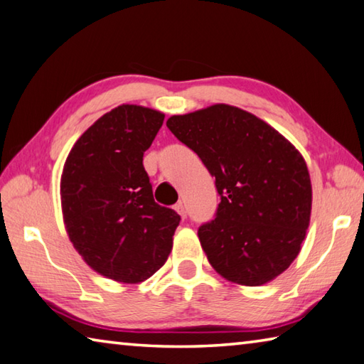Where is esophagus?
<instances>
[{"label":"esophagus","instance_id":"obj_1","mask_svg":"<svg viewBox=\"0 0 364 364\" xmlns=\"http://www.w3.org/2000/svg\"><path fill=\"white\" fill-rule=\"evenodd\" d=\"M175 210L178 211V213H180V216L183 218H186V210H184V205H183V202H178L176 205H175Z\"/></svg>","mask_w":364,"mask_h":364}]
</instances>
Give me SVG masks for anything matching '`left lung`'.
I'll list each match as a JSON object with an SVG mask.
<instances>
[{
  "instance_id": "8db88e82",
  "label": "left lung",
  "mask_w": 364,
  "mask_h": 364,
  "mask_svg": "<svg viewBox=\"0 0 364 364\" xmlns=\"http://www.w3.org/2000/svg\"><path fill=\"white\" fill-rule=\"evenodd\" d=\"M167 127L215 176L221 202L215 220L197 232L211 267L245 287L285 272L299 255L312 210L299 151L262 119L224 103L171 116Z\"/></svg>"
}]
</instances>
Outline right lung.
Masks as SVG:
<instances>
[{"label":"right lung","mask_w":364,"mask_h":364,"mask_svg":"<svg viewBox=\"0 0 364 364\" xmlns=\"http://www.w3.org/2000/svg\"><path fill=\"white\" fill-rule=\"evenodd\" d=\"M164 117L161 111L121 105L79 136L63 165L65 228L82 259L107 279L144 282L173 247L181 218L154 202L143 167Z\"/></svg>","instance_id":"1"}]
</instances>
